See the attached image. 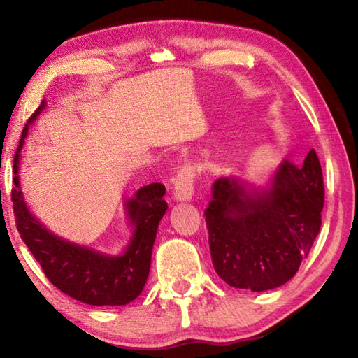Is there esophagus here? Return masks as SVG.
Instances as JSON below:
<instances>
[{"label": "esophagus", "instance_id": "obj_1", "mask_svg": "<svg viewBox=\"0 0 358 358\" xmlns=\"http://www.w3.org/2000/svg\"><path fill=\"white\" fill-rule=\"evenodd\" d=\"M194 196V171L183 166L173 178V199L177 202H189Z\"/></svg>", "mask_w": 358, "mask_h": 358}]
</instances>
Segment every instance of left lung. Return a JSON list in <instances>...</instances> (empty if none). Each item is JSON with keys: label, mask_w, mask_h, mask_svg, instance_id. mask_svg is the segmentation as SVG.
<instances>
[{"label": "left lung", "mask_w": 358, "mask_h": 358, "mask_svg": "<svg viewBox=\"0 0 358 358\" xmlns=\"http://www.w3.org/2000/svg\"><path fill=\"white\" fill-rule=\"evenodd\" d=\"M322 208V169L314 150L301 167L282 159L265 186L235 175L217 178L203 211L217 276L252 292L286 284L317 237Z\"/></svg>", "instance_id": "left-lung-1"}]
</instances>
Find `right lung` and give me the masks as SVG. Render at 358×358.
<instances>
[{
  "label": "right lung",
  "instance_id": "obj_1",
  "mask_svg": "<svg viewBox=\"0 0 358 358\" xmlns=\"http://www.w3.org/2000/svg\"><path fill=\"white\" fill-rule=\"evenodd\" d=\"M45 106L47 102L42 101L28 120L14 156L15 189H12V202L17 229L48 281L62 292L87 305H128L141 295L148 280L156 232L167 211V203L162 199L166 187L161 183H151L141 187L134 197L124 202L131 237L117 256L72 243L50 232L28 208L19 177L22 148L29 124L34 123Z\"/></svg>",
  "mask_w": 358,
  "mask_h": 358
}]
</instances>
